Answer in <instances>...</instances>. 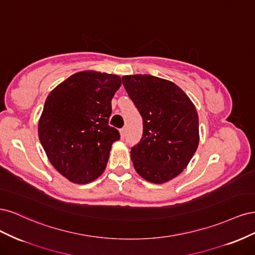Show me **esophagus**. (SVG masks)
<instances>
[{
	"mask_svg": "<svg viewBox=\"0 0 255 255\" xmlns=\"http://www.w3.org/2000/svg\"><path fill=\"white\" fill-rule=\"evenodd\" d=\"M120 135H121V138H122V139H125V138H126V135H127V128H121V129H120Z\"/></svg>",
	"mask_w": 255,
	"mask_h": 255,
	"instance_id": "obj_1",
	"label": "esophagus"
}]
</instances>
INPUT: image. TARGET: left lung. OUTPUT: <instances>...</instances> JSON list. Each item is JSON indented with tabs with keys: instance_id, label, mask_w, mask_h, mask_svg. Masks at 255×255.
<instances>
[{
	"instance_id": "obj_1",
	"label": "left lung",
	"mask_w": 255,
	"mask_h": 255,
	"mask_svg": "<svg viewBox=\"0 0 255 255\" xmlns=\"http://www.w3.org/2000/svg\"><path fill=\"white\" fill-rule=\"evenodd\" d=\"M122 84L142 118V137L130 148L136 171L151 183L170 181L198 148L196 107L179 86L156 76L127 75Z\"/></svg>"
}]
</instances>
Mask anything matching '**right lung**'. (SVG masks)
I'll return each instance as SVG.
<instances>
[{"label":"right lung","instance_id":"add662e5","mask_svg":"<svg viewBox=\"0 0 255 255\" xmlns=\"http://www.w3.org/2000/svg\"><path fill=\"white\" fill-rule=\"evenodd\" d=\"M120 86L118 75L83 71L48 96L38 134L51 164L69 181L87 184L105 170L112 144L120 139L109 125Z\"/></svg>","mask_w":255,"mask_h":255}]
</instances>
